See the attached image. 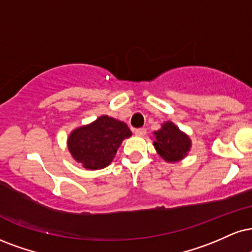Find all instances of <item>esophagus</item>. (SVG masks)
Returning <instances> with one entry per match:
<instances>
[{"label": "esophagus", "mask_w": 252, "mask_h": 252, "mask_svg": "<svg viewBox=\"0 0 252 252\" xmlns=\"http://www.w3.org/2000/svg\"><path fill=\"white\" fill-rule=\"evenodd\" d=\"M134 134H135L136 136H145V135H146V129H145V128L135 129Z\"/></svg>", "instance_id": "esophagus-1"}]
</instances>
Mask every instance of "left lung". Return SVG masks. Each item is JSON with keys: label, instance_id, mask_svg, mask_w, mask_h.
Segmentation results:
<instances>
[{"label": "left lung", "instance_id": "1", "mask_svg": "<svg viewBox=\"0 0 252 252\" xmlns=\"http://www.w3.org/2000/svg\"><path fill=\"white\" fill-rule=\"evenodd\" d=\"M154 148L166 162L175 163L185 159L191 148L189 135L172 121H166L154 133Z\"/></svg>", "mask_w": 252, "mask_h": 252}]
</instances>
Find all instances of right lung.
<instances>
[{"instance_id":"1","label":"right lung","mask_w":252,"mask_h":252,"mask_svg":"<svg viewBox=\"0 0 252 252\" xmlns=\"http://www.w3.org/2000/svg\"><path fill=\"white\" fill-rule=\"evenodd\" d=\"M132 135L124 121L100 116L94 121L74 128L67 136V150L76 162L89 170L107 167L123 140Z\"/></svg>"}]
</instances>
